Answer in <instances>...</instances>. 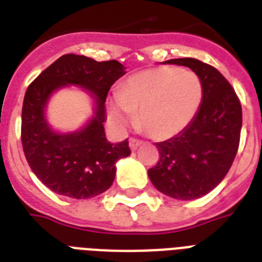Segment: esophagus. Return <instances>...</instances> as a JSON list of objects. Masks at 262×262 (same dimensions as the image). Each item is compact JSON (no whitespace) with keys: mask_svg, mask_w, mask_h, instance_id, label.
<instances>
[{"mask_svg":"<svg viewBox=\"0 0 262 262\" xmlns=\"http://www.w3.org/2000/svg\"><path fill=\"white\" fill-rule=\"evenodd\" d=\"M140 145H141V141H140V140H137V139L129 140V147H130L132 151H136V149H137Z\"/></svg>","mask_w":262,"mask_h":262,"instance_id":"34e87169","label":"esophagus"}]
</instances>
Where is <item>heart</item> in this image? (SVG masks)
Wrapping results in <instances>:
<instances>
[{
  "label": "heart",
  "mask_w": 262,
  "mask_h": 262,
  "mask_svg": "<svg viewBox=\"0 0 262 262\" xmlns=\"http://www.w3.org/2000/svg\"><path fill=\"white\" fill-rule=\"evenodd\" d=\"M204 100L199 75L177 67L145 69L127 77L107 103L113 126L125 129L137 114V126L155 140H167L186 129Z\"/></svg>",
  "instance_id": "1"
}]
</instances>
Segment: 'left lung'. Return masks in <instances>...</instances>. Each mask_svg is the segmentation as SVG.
<instances>
[{"label": "left lung", "instance_id": "1", "mask_svg": "<svg viewBox=\"0 0 262 262\" xmlns=\"http://www.w3.org/2000/svg\"><path fill=\"white\" fill-rule=\"evenodd\" d=\"M200 76L204 100L193 122L170 140L158 143L160 159L148 170L154 186L177 200H195L219 185L239 145L242 107L224 76L195 58L164 61Z\"/></svg>", "mask_w": 262, "mask_h": 262}]
</instances>
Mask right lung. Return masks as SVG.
I'll use <instances>...</instances> for the list:
<instances>
[{
	"mask_svg": "<svg viewBox=\"0 0 262 262\" xmlns=\"http://www.w3.org/2000/svg\"><path fill=\"white\" fill-rule=\"evenodd\" d=\"M111 59L98 62L85 55L65 54L27 88L21 111V143L31 170L50 190L76 200L106 191L115 178V163L130 155L127 139L110 143L104 133V102L113 84L126 72ZM79 86L90 94L93 115L73 132H59L47 118L54 92Z\"/></svg>",
	"mask_w": 262,
	"mask_h": 262,
	"instance_id": "add662e5",
	"label": "right lung"
}]
</instances>
